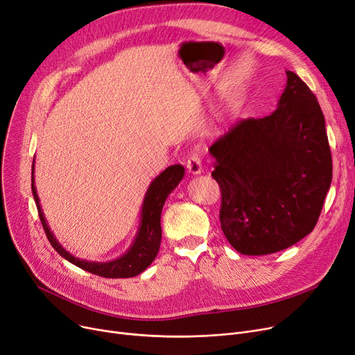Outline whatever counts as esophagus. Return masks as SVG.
<instances>
[{
    "instance_id": "1",
    "label": "esophagus",
    "mask_w": 355,
    "mask_h": 355,
    "mask_svg": "<svg viewBox=\"0 0 355 355\" xmlns=\"http://www.w3.org/2000/svg\"><path fill=\"white\" fill-rule=\"evenodd\" d=\"M187 167H188V171H189L191 175H200L202 173L204 168H202V160H200L198 153L191 155V157L188 159Z\"/></svg>"
}]
</instances>
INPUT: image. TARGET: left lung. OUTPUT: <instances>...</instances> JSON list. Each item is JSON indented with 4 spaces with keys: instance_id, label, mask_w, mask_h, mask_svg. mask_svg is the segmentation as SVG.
I'll return each mask as SVG.
<instances>
[{
    "instance_id": "left-lung-1",
    "label": "left lung",
    "mask_w": 355,
    "mask_h": 355,
    "mask_svg": "<svg viewBox=\"0 0 355 355\" xmlns=\"http://www.w3.org/2000/svg\"><path fill=\"white\" fill-rule=\"evenodd\" d=\"M286 76L272 114L239 121L209 147L212 178L221 188V228L245 256L272 254L306 237L331 187L322 110L296 73Z\"/></svg>"
}]
</instances>
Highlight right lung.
Here are the masks:
<instances>
[{
	"mask_svg": "<svg viewBox=\"0 0 355 355\" xmlns=\"http://www.w3.org/2000/svg\"><path fill=\"white\" fill-rule=\"evenodd\" d=\"M183 175H184V167L182 164H173V166H168L166 171H163L153 182L150 183L146 196L143 199L140 225H139L136 237H134L131 245L123 256L107 263L80 260L72 256L67 250H64L60 245V243L56 240L53 232L50 231L46 223L44 214L40 207V199L37 196V191L35 187V160H33V172H31V191H33V196H35L40 221L47 239L63 259L78 266L79 268L85 270V272H89L101 277H108V279L124 277L125 279V277H134L143 273L156 259L160 248V241H162V225H160L162 209L167 196L171 195L172 191L180 183V180L183 179Z\"/></svg>",
	"mask_w": 355,
	"mask_h": 355,
	"instance_id": "right-lung-1",
	"label": "right lung"
}]
</instances>
